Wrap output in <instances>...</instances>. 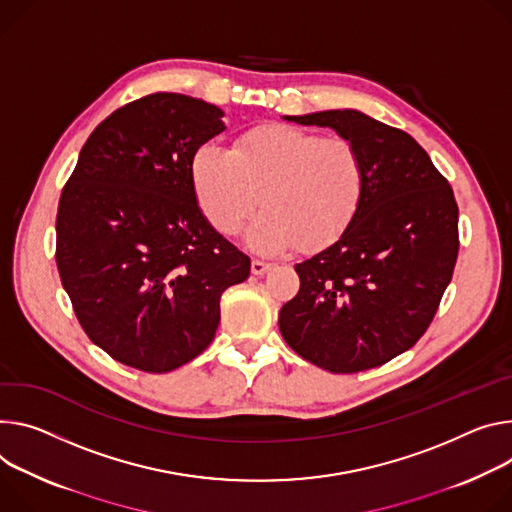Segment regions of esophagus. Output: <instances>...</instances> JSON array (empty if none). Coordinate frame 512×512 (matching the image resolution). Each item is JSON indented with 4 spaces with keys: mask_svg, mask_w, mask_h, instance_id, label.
Here are the masks:
<instances>
[{
    "mask_svg": "<svg viewBox=\"0 0 512 512\" xmlns=\"http://www.w3.org/2000/svg\"><path fill=\"white\" fill-rule=\"evenodd\" d=\"M269 269H271V263H265V261H259V259H253V263H251L253 275H263V273H267Z\"/></svg>",
    "mask_w": 512,
    "mask_h": 512,
    "instance_id": "obj_1",
    "label": "esophagus"
}]
</instances>
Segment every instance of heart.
Returning a JSON list of instances; mask_svg holds the SVG:
<instances>
[{
    "instance_id": "1",
    "label": "heart",
    "mask_w": 512,
    "mask_h": 512,
    "mask_svg": "<svg viewBox=\"0 0 512 512\" xmlns=\"http://www.w3.org/2000/svg\"><path fill=\"white\" fill-rule=\"evenodd\" d=\"M192 175L200 208L222 235H237L263 202L267 210L247 243L265 255L337 241L367 188L361 151L351 141L284 124L257 126L230 151L200 149Z\"/></svg>"
}]
</instances>
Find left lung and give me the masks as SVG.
Segmentation results:
<instances>
[{"mask_svg": "<svg viewBox=\"0 0 512 512\" xmlns=\"http://www.w3.org/2000/svg\"><path fill=\"white\" fill-rule=\"evenodd\" d=\"M284 118L351 141L367 188L343 235L296 265L300 290L280 310L282 337L333 374L384 365L425 335L451 282L459 251L451 185L410 134L363 112Z\"/></svg>", "mask_w": 512, "mask_h": 512, "instance_id": "1", "label": "left lung"}]
</instances>
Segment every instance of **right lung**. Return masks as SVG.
I'll list each match as a JSON object with an SVG mask.
<instances>
[{
  "label": "right lung",
  "mask_w": 512,
  "mask_h": 512,
  "mask_svg": "<svg viewBox=\"0 0 512 512\" xmlns=\"http://www.w3.org/2000/svg\"><path fill=\"white\" fill-rule=\"evenodd\" d=\"M224 112L181 94L134 100L96 126L65 183L57 267L85 335L116 361L165 374L214 339L220 296L251 259L198 206L192 165Z\"/></svg>",
  "instance_id": "add662e5"
}]
</instances>
